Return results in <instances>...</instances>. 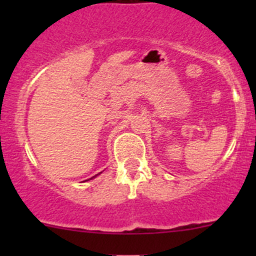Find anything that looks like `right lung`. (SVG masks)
I'll list each match as a JSON object with an SVG mask.
<instances>
[{
  "label": "right lung",
  "instance_id": "right-lung-1",
  "mask_svg": "<svg viewBox=\"0 0 256 256\" xmlns=\"http://www.w3.org/2000/svg\"><path fill=\"white\" fill-rule=\"evenodd\" d=\"M95 177H96V176H95Z\"/></svg>",
  "mask_w": 256,
  "mask_h": 256
}]
</instances>
